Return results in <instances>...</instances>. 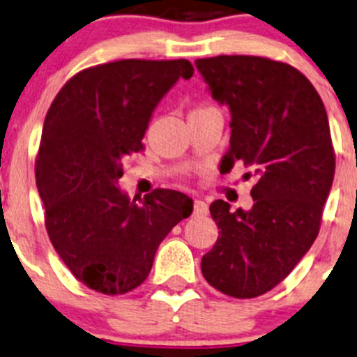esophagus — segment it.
<instances>
[{
    "instance_id": "esophagus-1",
    "label": "esophagus",
    "mask_w": 357,
    "mask_h": 357,
    "mask_svg": "<svg viewBox=\"0 0 357 357\" xmlns=\"http://www.w3.org/2000/svg\"><path fill=\"white\" fill-rule=\"evenodd\" d=\"M208 207L204 200L193 202V215H207Z\"/></svg>"
}]
</instances>
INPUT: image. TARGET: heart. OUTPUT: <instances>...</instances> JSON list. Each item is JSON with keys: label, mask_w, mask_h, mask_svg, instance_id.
Here are the masks:
<instances>
[{"label": "heart", "mask_w": 357, "mask_h": 357, "mask_svg": "<svg viewBox=\"0 0 357 357\" xmlns=\"http://www.w3.org/2000/svg\"><path fill=\"white\" fill-rule=\"evenodd\" d=\"M200 110H202V109H200Z\"/></svg>", "instance_id": "b5f03b06"}]
</instances>
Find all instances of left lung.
Wrapping results in <instances>:
<instances>
[{"mask_svg":"<svg viewBox=\"0 0 357 357\" xmlns=\"http://www.w3.org/2000/svg\"><path fill=\"white\" fill-rule=\"evenodd\" d=\"M195 67L231 114L221 171L242 162L257 178L248 211L211 204L221 235L202 257V275L222 294L257 297L283 282L318 236L335 174L328 115L314 86L289 63L221 55Z\"/></svg>","mask_w":357,"mask_h":357,"instance_id":"8db88e82","label":"left lung"}]
</instances>
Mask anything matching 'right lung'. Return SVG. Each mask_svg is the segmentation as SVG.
<instances>
[{"mask_svg":"<svg viewBox=\"0 0 357 357\" xmlns=\"http://www.w3.org/2000/svg\"><path fill=\"white\" fill-rule=\"evenodd\" d=\"M188 60H119L79 72L53 100L36 162L50 240L72 275L91 290L119 295L142 285L157 248L193 200L155 190L145 200L119 188L122 160L143 150L153 110Z\"/></svg>","mask_w":357,"mask_h":357,"instance_id":"right-lung-1","label":"right lung"}]
</instances>
